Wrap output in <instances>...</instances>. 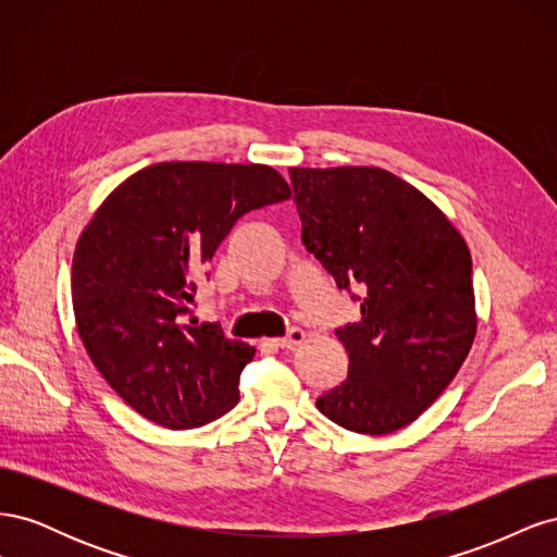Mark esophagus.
Masks as SVG:
<instances>
[{"label":"esophagus","mask_w":557,"mask_h":557,"mask_svg":"<svg viewBox=\"0 0 557 557\" xmlns=\"http://www.w3.org/2000/svg\"><path fill=\"white\" fill-rule=\"evenodd\" d=\"M305 339H307L305 330L293 327L288 334L281 336V339H274V344H276V346H281V348H288V350H293V348H297V346L305 344Z\"/></svg>","instance_id":"esophagus-1"}]
</instances>
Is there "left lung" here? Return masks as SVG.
Instances as JSON below:
<instances>
[{
	"label": "left lung",
	"mask_w": 557,
	"mask_h": 557,
	"mask_svg": "<svg viewBox=\"0 0 557 557\" xmlns=\"http://www.w3.org/2000/svg\"><path fill=\"white\" fill-rule=\"evenodd\" d=\"M301 244L339 288L364 295L336 336L348 376L315 407L360 434H391L458 374L476 336L471 256L448 215L379 166H293Z\"/></svg>",
	"instance_id": "obj_1"
}]
</instances>
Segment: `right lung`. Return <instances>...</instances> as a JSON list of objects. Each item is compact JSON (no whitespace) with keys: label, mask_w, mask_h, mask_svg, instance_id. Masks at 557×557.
Returning a JSON list of instances; mask_svg holds the SVG:
<instances>
[{"label":"right lung","mask_w":557,"mask_h":557,"mask_svg":"<svg viewBox=\"0 0 557 557\" xmlns=\"http://www.w3.org/2000/svg\"><path fill=\"white\" fill-rule=\"evenodd\" d=\"M267 164L158 162L132 174L81 232L72 262L76 330L125 404L170 430L199 428L239 401L256 348L218 323L185 321L195 278L232 225L290 199Z\"/></svg>","instance_id":"add662e5"}]
</instances>
